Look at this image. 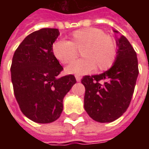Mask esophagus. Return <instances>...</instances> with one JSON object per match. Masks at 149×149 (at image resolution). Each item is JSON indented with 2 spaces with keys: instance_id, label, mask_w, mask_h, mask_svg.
<instances>
[{
  "instance_id": "esophagus-1",
  "label": "esophagus",
  "mask_w": 149,
  "mask_h": 149,
  "mask_svg": "<svg viewBox=\"0 0 149 149\" xmlns=\"http://www.w3.org/2000/svg\"><path fill=\"white\" fill-rule=\"evenodd\" d=\"M75 77H76V80H77V81H78V82H79V81H81V77H80V76H79V75H76V76H75Z\"/></svg>"
}]
</instances>
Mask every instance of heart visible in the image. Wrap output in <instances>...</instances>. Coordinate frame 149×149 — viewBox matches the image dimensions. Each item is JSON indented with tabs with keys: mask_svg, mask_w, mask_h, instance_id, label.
<instances>
[{
	"mask_svg": "<svg viewBox=\"0 0 149 149\" xmlns=\"http://www.w3.org/2000/svg\"><path fill=\"white\" fill-rule=\"evenodd\" d=\"M81 51V56L66 68L69 74L82 75L108 70L114 64L117 56L116 40L100 29L84 28L74 31L70 40L61 39L52 45V52L64 65L71 63Z\"/></svg>",
	"mask_w": 149,
	"mask_h": 149,
	"instance_id": "obj_1",
	"label": "heart"
}]
</instances>
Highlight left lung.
<instances>
[{
  "instance_id": "left-lung-1",
  "label": "left lung",
  "mask_w": 149,
  "mask_h": 149,
  "mask_svg": "<svg viewBox=\"0 0 149 149\" xmlns=\"http://www.w3.org/2000/svg\"><path fill=\"white\" fill-rule=\"evenodd\" d=\"M116 40L117 56L112 68L81 79L85 88L84 109L100 123L114 121L128 109L139 73L136 53L128 39L121 35Z\"/></svg>"
}]
</instances>
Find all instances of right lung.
Wrapping results in <instances>:
<instances>
[{"label":"right lung","mask_w":149,"mask_h":149,"mask_svg":"<svg viewBox=\"0 0 149 149\" xmlns=\"http://www.w3.org/2000/svg\"><path fill=\"white\" fill-rule=\"evenodd\" d=\"M57 29H41L25 37L12 61L11 79L21 112L31 120L55 121L63 111V99L77 82L73 75L58 77L63 67L52 52Z\"/></svg>","instance_id":"right-lung-1"}]
</instances>
